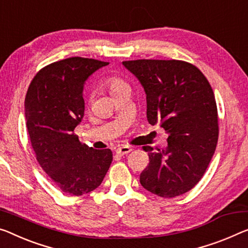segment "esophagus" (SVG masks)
Segmentation results:
<instances>
[{"label":"esophagus","instance_id":"obj_1","mask_svg":"<svg viewBox=\"0 0 248 248\" xmlns=\"http://www.w3.org/2000/svg\"><path fill=\"white\" fill-rule=\"evenodd\" d=\"M116 154H120V155H125V154H128L132 152V148L129 146H120L116 148Z\"/></svg>","mask_w":248,"mask_h":248}]
</instances>
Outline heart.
<instances>
[{"label": "heart", "mask_w": 248, "mask_h": 248, "mask_svg": "<svg viewBox=\"0 0 248 248\" xmlns=\"http://www.w3.org/2000/svg\"><path fill=\"white\" fill-rule=\"evenodd\" d=\"M103 85L109 91L113 96L116 93H119L120 91L124 89H129L128 83L125 81L123 78L116 75V74H108L103 78Z\"/></svg>", "instance_id": "1"}]
</instances>
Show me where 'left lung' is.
Listing matches in <instances>:
<instances>
[{
	"label": "left lung",
	"instance_id": "8db88e82",
	"mask_svg": "<svg viewBox=\"0 0 248 248\" xmlns=\"http://www.w3.org/2000/svg\"><path fill=\"white\" fill-rule=\"evenodd\" d=\"M146 93L147 121L169 133L165 150L143 146L148 165L140 182L148 192L172 199L192 189L206 172L218 140L212 86L200 68L180 60L124 61Z\"/></svg>",
	"mask_w": 248,
	"mask_h": 248
}]
</instances>
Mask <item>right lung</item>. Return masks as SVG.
Wrapping results in <instances>:
<instances>
[{
    "mask_svg": "<svg viewBox=\"0 0 248 248\" xmlns=\"http://www.w3.org/2000/svg\"><path fill=\"white\" fill-rule=\"evenodd\" d=\"M108 62L68 58L37 72L25 96V119L37 162L55 185L79 196L97 188L113 154L79 142L75 127L84 115L83 86L89 76Z\"/></svg>",
    "mask_w": 248,
    "mask_h": 248,
    "instance_id": "1",
    "label": "right lung"
}]
</instances>
